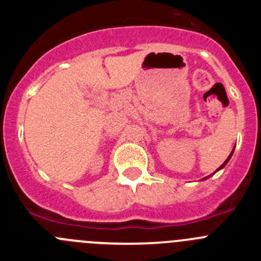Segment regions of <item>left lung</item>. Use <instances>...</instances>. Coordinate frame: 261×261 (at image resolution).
Here are the masks:
<instances>
[{"mask_svg":"<svg viewBox=\"0 0 261 261\" xmlns=\"http://www.w3.org/2000/svg\"><path fill=\"white\" fill-rule=\"evenodd\" d=\"M231 155H232V153H231V154H230V155H229V156H227V159H226L225 162H223V163H222V165H221V166H220V168H218V170H221V168H223V167H225V166H226V163L229 162V161H230V158H231ZM204 179H206V177H204Z\"/></svg>","mask_w":261,"mask_h":261,"instance_id":"left-lung-1","label":"left lung"}]
</instances>
